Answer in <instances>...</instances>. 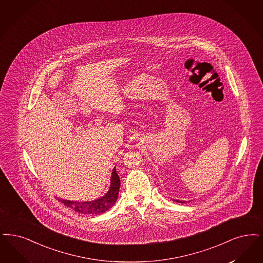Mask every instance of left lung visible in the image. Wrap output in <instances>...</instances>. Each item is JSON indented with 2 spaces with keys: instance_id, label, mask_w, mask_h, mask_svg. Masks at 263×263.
<instances>
[{
  "instance_id": "8db88e82",
  "label": "left lung",
  "mask_w": 263,
  "mask_h": 263,
  "mask_svg": "<svg viewBox=\"0 0 263 263\" xmlns=\"http://www.w3.org/2000/svg\"><path fill=\"white\" fill-rule=\"evenodd\" d=\"M176 202H180V203H185V201H183V200H175Z\"/></svg>"
}]
</instances>
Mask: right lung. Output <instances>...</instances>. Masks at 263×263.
<instances>
[{
	"label": "right lung",
	"mask_w": 263,
	"mask_h": 263,
	"mask_svg": "<svg viewBox=\"0 0 263 263\" xmlns=\"http://www.w3.org/2000/svg\"><path fill=\"white\" fill-rule=\"evenodd\" d=\"M120 188V179L116 173V167L111 172L110 177V187L105 193V196L100 199L90 201H73V200H63L58 199L62 201L64 205L71 208L76 212L84 213V214H100L104 213L114 206L116 203Z\"/></svg>",
	"instance_id": "obj_1"
}]
</instances>
